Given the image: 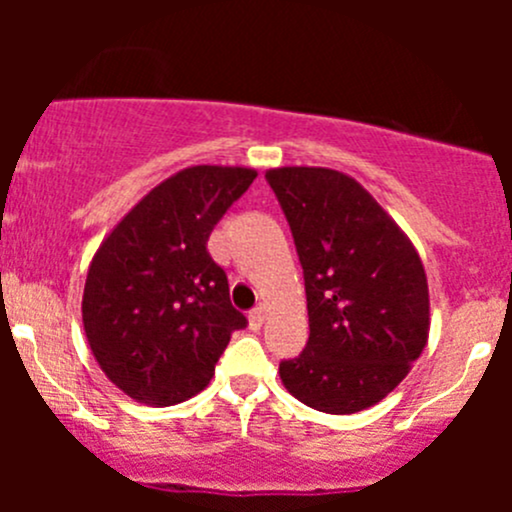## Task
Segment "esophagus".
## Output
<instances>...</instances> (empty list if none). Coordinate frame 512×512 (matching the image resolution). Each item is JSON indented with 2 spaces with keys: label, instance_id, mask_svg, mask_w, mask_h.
I'll return each instance as SVG.
<instances>
[{
  "label": "esophagus",
  "instance_id": "obj_1",
  "mask_svg": "<svg viewBox=\"0 0 512 512\" xmlns=\"http://www.w3.org/2000/svg\"><path fill=\"white\" fill-rule=\"evenodd\" d=\"M247 322H250V329H262V324L267 322V307L265 304H257L255 309L250 312V317H247Z\"/></svg>",
  "mask_w": 512,
  "mask_h": 512
}]
</instances>
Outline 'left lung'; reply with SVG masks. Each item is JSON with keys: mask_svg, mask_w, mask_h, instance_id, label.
<instances>
[{"mask_svg": "<svg viewBox=\"0 0 512 512\" xmlns=\"http://www.w3.org/2000/svg\"><path fill=\"white\" fill-rule=\"evenodd\" d=\"M265 178L287 215L307 289L309 342L280 364L282 384L324 414L369 409L406 379L428 342L421 257L352 175L285 165Z\"/></svg>", "mask_w": 512, "mask_h": 512, "instance_id": "1", "label": "left lung"}]
</instances>
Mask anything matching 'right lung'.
Here are the masks:
<instances>
[{
  "instance_id": "right-lung-1",
  "label": "right lung",
  "mask_w": 512,
  "mask_h": 512,
  "mask_svg": "<svg viewBox=\"0 0 512 512\" xmlns=\"http://www.w3.org/2000/svg\"><path fill=\"white\" fill-rule=\"evenodd\" d=\"M255 178L245 165L178 170L98 245L81 319L101 371L131 399L173 406L203 391L230 334L247 324L205 245Z\"/></svg>"
}]
</instances>
